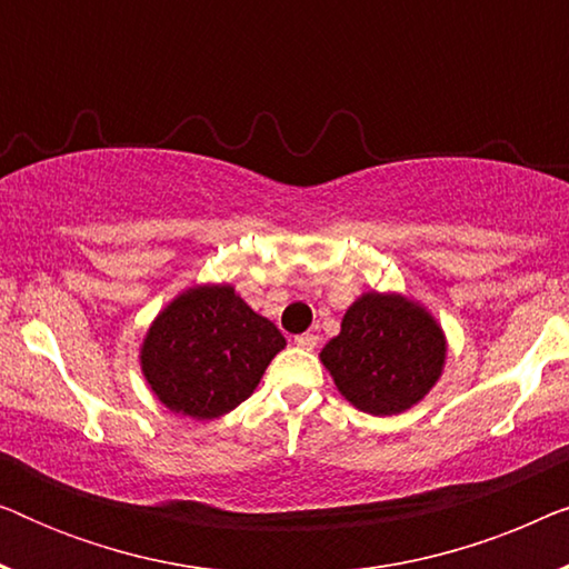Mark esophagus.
Masks as SVG:
<instances>
[{"label": "esophagus", "instance_id": "34e87169", "mask_svg": "<svg viewBox=\"0 0 569 569\" xmlns=\"http://www.w3.org/2000/svg\"><path fill=\"white\" fill-rule=\"evenodd\" d=\"M295 345H298L300 349H316L318 337L316 333H300V337H295Z\"/></svg>", "mask_w": 569, "mask_h": 569}]
</instances>
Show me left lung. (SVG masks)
<instances>
[{
	"label": "left lung",
	"mask_w": 569,
	"mask_h": 569,
	"mask_svg": "<svg viewBox=\"0 0 569 569\" xmlns=\"http://www.w3.org/2000/svg\"><path fill=\"white\" fill-rule=\"evenodd\" d=\"M318 357L355 409L393 417L417 407L438 383L448 339L422 302L370 290L347 308L339 333Z\"/></svg>",
	"instance_id": "8db88e82"
}]
</instances>
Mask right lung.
Masks as SVG:
<instances>
[{"mask_svg": "<svg viewBox=\"0 0 569 569\" xmlns=\"http://www.w3.org/2000/svg\"><path fill=\"white\" fill-rule=\"evenodd\" d=\"M287 341L230 282L186 287L154 316L139 345V368L162 407L217 419L256 391Z\"/></svg>", "mask_w": 569, "mask_h": 569, "instance_id": "1", "label": "right lung"}]
</instances>
